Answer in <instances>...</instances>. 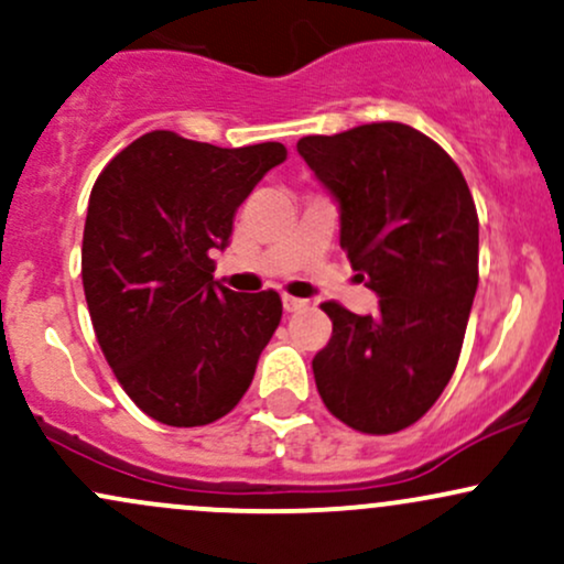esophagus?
<instances>
[{"label":"esophagus","mask_w":564,"mask_h":564,"mask_svg":"<svg viewBox=\"0 0 564 564\" xmlns=\"http://www.w3.org/2000/svg\"><path fill=\"white\" fill-rule=\"evenodd\" d=\"M307 300H300V296H291V294H283V310L286 313H296V310H302Z\"/></svg>","instance_id":"esophagus-1"}]
</instances>
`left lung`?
Listing matches in <instances>:
<instances>
[{"label":"left lung","instance_id":"8db88e82","mask_svg":"<svg viewBox=\"0 0 564 564\" xmlns=\"http://www.w3.org/2000/svg\"><path fill=\"white\" fill-rule=\"evenodd\" d=\"M296 151L341 209L339 243L379 294L373 315L339 302L313 373L328 411L366 435L416 424L443 394L477 291L480 223L448 153L398 121L310 134Z\"/></svg>","mask_w":564,"mask_h":564}]
</instances>
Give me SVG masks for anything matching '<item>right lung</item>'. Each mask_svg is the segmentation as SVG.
<instances>
[{
  "label": "right lung",
  "instance_id": "1",
  "mask_svg": "<svg viewBox=\"0 0 564 564\" xmlns=\"http://www.w3.org/2000/svg\"><path fill=\"white\" fill-rule=\"evenodd\" d=\"M281 142L217 148L156 129L108 161L89 193L82 281L97 345L132 403L170 426L238 405L281 323L278 291L236 294L212 278L236 209Z\"/></svg>",
  "mask_w": 564,
  "mask_h": 564
}]
</instances>
